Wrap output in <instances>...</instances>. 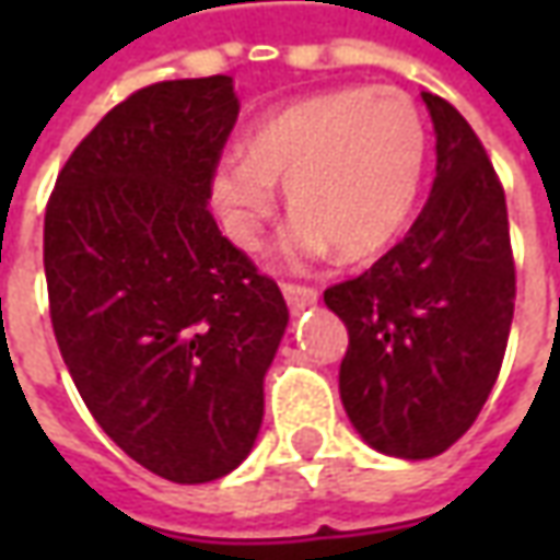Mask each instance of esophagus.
Segmentation results:
<instances>
[{
    "label": "esophagus",
    "mask_w": 560,
    "mask_h": 560,
    "mask_svg": "<svg viewBox=\"0 0 560 560\" xmlns=\"http://www.w3.org/2000/svg\"><path fill=\"white\" fill-rule=\"evenodd\" d=\"M281 293H284V300H288V305H291V312H303V308H308V305L317 303V291H315V288L284 284V288H281Z\"/></svg>",
    "instance_id": "34e87169"
}]
</instances>
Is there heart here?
I'll list each match as a JSON object with an SVG mask.
<instances>
[{
    "label": "heart",
    "instance_id": "b5f03b06",
    "mask_svg": "<svg viewBox=\"0 0 560 560\" xmlns=\"http://www.w3.org/2000/svg\"><path fill=\"white\" fill-rule=\"evenodd\" d=\"M425 126L399 90H336L308 95L248 128L243 155L215 164L209 191L240 248H255L284 185L296 212L281 255L296 267L332 248L341 260L384 252L420 195Z\"/></svg>",
    "mask_w": 560,
    "mask_h": 560
}]
</instances>
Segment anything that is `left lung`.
<instances>
[{
    "label": "left lung",
    "instance_id": "8db88e82",
    "mask_svg": "<svg viewBox=\"0 0 560 560\" xmlns=\"http://www.w3.org/2000/svg\"><path fill=\"white\" fill-rule=\"evenodd\" d=\"M434 183L396 248L324 293L348 327L341 405L365 444L432 458L477 420L506 351L516 269L504 188L453 104L422 92Z\"/></svg>",
    "mask_w": 560,
    "mask_h": 560
}]
</instances>
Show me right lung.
<instances>
[{"instance_id": "obj_1", "label": "right lung", "mask_w": 560, "mask_h": 560, "mask_svg": "<svg viewBox=\"0 0 560 560\" xmlns=\"http://www.w3.org/2000/svg\"><path fill=\"white\" fill-rule=\"evenodd\" d=\"M236 114L224 74L135 92L71 152L44 215L50 317L74 387L119 450L173 482L243 465L288 329L279 284L209 212Z\"/></svg>"}]
</instances>
